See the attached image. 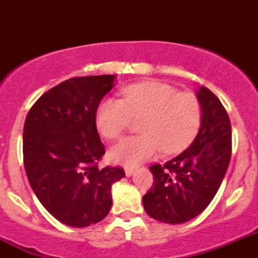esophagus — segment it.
Returning <instances> with one entry per match:
<instances>
[{
  "label": "esophagus",
  "mask_w": 258,
  "mask_h": 258,
  "mask_svg": "<svg viewBox=\"0 0 258 258\" xmlns=\"http://www.w3.org/2000/svg\"><path fill=\"white\" fill-rule=\"evenodd\" d=\"M133 173H134V168H131V166H126V168H125V174H126L127 177L133 175Z\"/></svg>",
  "instance_id": "esophagus-1"
}]
</instances>
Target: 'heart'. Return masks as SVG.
<instances>
[{
  "instance_id": "b5f03b06",
  "label": "heart",
  "mask_w": 258,
  "mask_h": 258,
  "mask_svg": "<svg viewBox=\"0 0 258 258\" xmlns=\"http://www.w3.org/2000/svg\"><path fill=\"white\" fill-rule=\"evenodd\" d=\"M121 99L106 98L99 103L95 122L107 140H118L133 117L141 120L140 136L121 141L109 152L112 161L138 165L164 150L166 154L187 147L199 132L203 108L192 93H177L174 86L149 80L121 89Z\"/></svg>"
}]
</instances>
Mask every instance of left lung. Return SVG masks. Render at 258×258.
Here are the masks:
<instances>
[{
  "label": "left lung",
  "mask_w": 258,
  "mask_h": 258,
  "mask_svg": "<svg viewBox=\"0 0 258 258\" xmlns=\"http://www.w3.org/2000/svg\"><path fill=\"white\" fill-rule=\"evenodd\" d=\"M202 126L187 150L150 166L154 183L142 202L150 217L183 223L202 213L214 198L231 157V124L221 101L207 88L198 93Z\"/></svg>",
  "instance_id": "obj_1"
}]
</instances>
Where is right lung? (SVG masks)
<instances>
[{
	"label": "right lung",
	"instance_id": "1",
	"mask_svg": "<svg viewBox=\"0 0 258 258\" xmlns=\"http://www.w3.org/2000/svg\"><path fill=\"white\" fill-rule=\"evenodd\" d=\"M113 75L72 77L31 107L23 129V161L32 190L59 222L90 226L108 214L121 166L98 168L106 154L95 125Z\"/></svg>",
	"mask_w": 258,
	"mask_h": 258
}]
</instances>
